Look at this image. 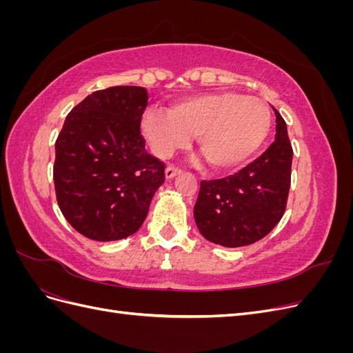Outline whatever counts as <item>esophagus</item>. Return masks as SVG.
<instances>
[{"label":"esophagus","mask_w":353,"mask_h":353,"mask_svg":"<svg viewBox=\"0 0 353 353\" xmlns=\"http://www.w3.org/2000/svg\"><path fill=\"white\" fill-rule=\"evenodd\" d=\"M181 174V170L178 169V168H175V166H168L166 169H165V176H166V179H172V178H175L176 175H179Z\"/></svg>","instance_id":"esophagus-1"}]
</instances>
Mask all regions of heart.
<instances>
[{
	"mask_svg": "<svg viewBox=\"0 0 353 353\" xmlns=\"http://www.w3.org/2000/svg\"><path fill=\"white\" fill-rule=\"evenodd\" d=\"M271 131V112L262 100L222 91L197 94L162 109H148L141 132L153 154L168 159L196 137L199 152L221 172L234 170L258 153Z\"/></svg>",
	"mask_w": 353,
	"mask_h": 353,
	"instance_id": "heart-1",
	"label": "heart"
}]
</instances>
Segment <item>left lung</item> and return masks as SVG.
Returning <instances> with one entry per match:
<instances>
[{
	"label": "left lung",
	"mask_w": 353,
	"mask_h": 353,
	"mask_svg": "<svg viewBox=\"0 0 353 353\" xmlns=\"http://www.w3.org/2000/svg\"><path fill=\"white\" fill-rule=\"evenodd\" d=\"M274 109V108H272ZM275 112V141L236 175L201 181L194 205L200 234L223 248L262 240L284 215L290 190L293 150L287 125Z\"/></svg>",
	"instance_id": "left-lung-1"
}]
</instances>
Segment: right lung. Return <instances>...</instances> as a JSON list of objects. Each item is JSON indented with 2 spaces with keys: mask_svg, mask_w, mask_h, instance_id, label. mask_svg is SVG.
Returning <instances> with one entry per match:
<instances>
[{
  "mask_svg": "<svg viewBox=\"0 0 353 353\" xmlns=\"http://www.w3.org/2000/svg\"><path fill=\"white\" fill-rule=\"evenodd\" d=\"M143 87H110L68 114L56 141L54 187L63 216L83 237L116 241L147 218L165 165L145 152Z\"/></svg>",
  "mask_w": 353,
  "mask_h": 353,
  "instance_id": "obj_1",
  "label": "right lung"
}]
</instances>
